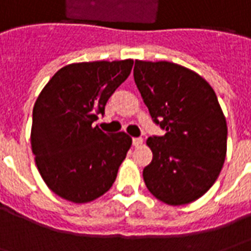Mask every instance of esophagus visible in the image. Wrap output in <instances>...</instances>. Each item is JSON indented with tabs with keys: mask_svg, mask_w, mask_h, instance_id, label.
<instances>
[{
	"mask_svg": "<svg viewBox=\"0 0 251 251\" xmlns=\"http://www.w3.org/2000/svg\"><path fill=\"white\" fill-rule=\"evenodd\" d=\"M133 145H134L136 148L141 147V145H142V138H138V137H137V138H133Z\"/></svg>",
	"mask_w": 251,
	"mask_h": 251,
	"instance_id": "34e87169",
	"label": "esophagus"
}]
</instances>
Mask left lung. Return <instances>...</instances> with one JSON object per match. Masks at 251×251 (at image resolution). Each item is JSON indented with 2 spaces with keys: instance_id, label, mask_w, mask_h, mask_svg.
<instances>
[{
  "instance_id": "8db88e82",
  "label": "left lung",
  "mask_w": 251,
  "mask_h": 251,
  "mask_svg": "<svg viewBox=\"0 0 251 251\" xmlns=\"http://www.w3.org/2000/svg\"><path fill=\"white\" fill-rule=\"evenodd\" d=\"M133 75L153 122L165 130L148 138L153 158L144 181L164 203L188 204L212 187L226 158L227 124L215 91L176 63L136 60Z\"/></svg>"
}]
</instances>
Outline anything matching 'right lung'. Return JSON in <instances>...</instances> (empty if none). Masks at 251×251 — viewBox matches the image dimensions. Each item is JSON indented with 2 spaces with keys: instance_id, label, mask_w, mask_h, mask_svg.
<instances>
[{
  "instance_id": "obj_1",
  "label": "right lung",
  "mask_w": 251,
  "mask_h": 251,
  "mask_svg": "<svg viewBox=\"0 0 251 251\" xmlns=\"http://www.w3.org/2000/svg\"><path fill=\"white\" fill-rule=\"evenodd\" d=\"M133 60L74 63L51 77L36 99L30 144L46 184L57 196L87 203L107 192L131 147L124 131L93 126Z\"/></svg>"
}]
</instances>
